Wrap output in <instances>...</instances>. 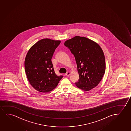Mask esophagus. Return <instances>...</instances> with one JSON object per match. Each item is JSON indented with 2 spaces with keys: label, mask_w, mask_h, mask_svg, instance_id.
<instances>
[{
  "label": "esophagus",
  "mask_w": 131,
  "mask_h": 131,
  "mask_svg": "<svg viewBox=\"0 0 131 131\" xmlns=\"http://www.w3.org/2000/svg\"><path fill=\"white\" fill-rule=\"evenodd\" d=\"M70 72H67V73L66 74V76H67V77H68L70 75Z\"/></svg>",
  "instance_id": "esophagus-1"
}]
</instances>
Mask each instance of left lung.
Masks as SVG:
<instances>
[{
  "mask_svg": "<svg viewBox=\"0 0 131 131\" xmlns=\"http://www.w3.org/2000/svg\"><path fill=\"white\" fill-rule=\"evenodd\" d=\"M64 45L75 59L79 74L76 86L85 91L96 87L105 71V56L99 44L86 37L76 36L66 41Z\"/></svg>",
  "mask_w": 131,
  "mask_h": 131,
  "instance_id": "1",
  "label": "left lung"
}]
</instances>
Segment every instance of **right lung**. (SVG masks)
<instances>
[{
	"label": "right lung",
	"instance_id": "right-lung-1",
	"mask_svg": "<svg viewBox=\"0 0 131 131\" xmlns=\"http://www.w3.org/2000/svg\"><path fill=\"white\" fill-rule=\"evenodd\" d=\"M60 43V40L41 39L32 46L26 56V74L30 84L39 92H48L53 90L63 77L56 74L51 61Z\"/></svg>",
	"mask_w": 131,
	"mask_h": 131
}]
</instances>
